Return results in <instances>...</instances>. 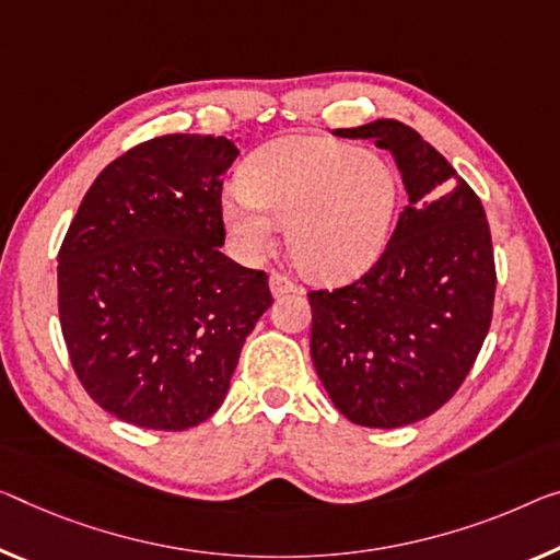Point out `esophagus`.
I'll return each instance as SVG.
<instances>
[{
	"label": "esophagus",
	"instance_id": "1",
	"mask_svg": "<svg viewBox=\"0 0 560 560\" xmlns=\"http://www.w3.org/2000/svg\"><path fill=\"white\" fill-rule=\"evenodd\" d=\"M270 290L275 298H280V295H288V292H300V285L295 280H290L288 275L270 272Z\"/></svg>",
	"mask_w": 560,
	"mask_h": 560
}]
</instances>
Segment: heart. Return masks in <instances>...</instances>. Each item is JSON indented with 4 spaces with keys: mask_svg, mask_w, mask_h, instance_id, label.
<instances>
[{
    "mask_svg": "<svg viewBox=\"0 0 560 560\" xmlns=\"http://www.w3.org/2000/svg\"><path fill=\"white\" fill-rule=\"evenodd\" d=\"M398 183L381 154L328 137H285L255 152L222 200L232 245L268 255L280 228L295 265L320 280L363 272L381 255Z\"/></svg>",
    "mask_w": 560,
    "mask_h": 560,
    "instance_id": "heart-1",
    "label": "heart"
}]
</instances>
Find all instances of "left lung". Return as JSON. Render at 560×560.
Wrapping results in <instances>:
<instances>
[{"label": "left lung", "mask_w": 560, "mask_h": 560, "mask_svg": "<svg viewBox=\"0 0 560 560\" xmlns=\"http://www.w3.org/2000/svg\"><path fill=\"white\" fill-rule=\"evenodd\" d=\"M335 135L393 152L408 205L373 268L350 285L307 292L310 355L350 423L410 425L458 393L493 320L486 210L451 162L398 119Z\"/></svg>", "instance_id": "left-lung-1"}]
</instances>
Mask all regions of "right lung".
Wrapping results in <instances>:
<instances>
[{
	"label": "right lung",
	"mask_w": 560,
	"mask_h": 560,
	"mask_svg": "<svg viewBox=\"0 0 560 560\" xmlns=\"http://www.w3.org/2000/svg\"><path fill=\"white\" fill-rule=\"evenodd\" d=\"M228 137L165 135L100 172L57 255V305L90 398L125 423L187 430L225 400L272 305L268 275L220 253Z\"/></svg>",
	"instance_id": "add662e5"
}]
</instances>
